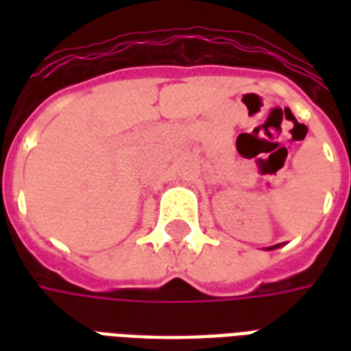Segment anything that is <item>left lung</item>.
Listing matches in <instances>:
<instances>
[{
    "instance_id": "left-lung-1",
    "label": "left lung",
    "mask_w": 351,
    "mask_h": 351,
    "mask_svg": "<svg viewBox=\"0 0 351 351\" xmlns=\"http://www.w3.org/2000/svg\"><path fill=\"white\" fill-rule=\"evenodd\" d=\"M274 248H278V244H276V246H271V248H269V250H274Z\"/></svg>"
}]
</instances>
